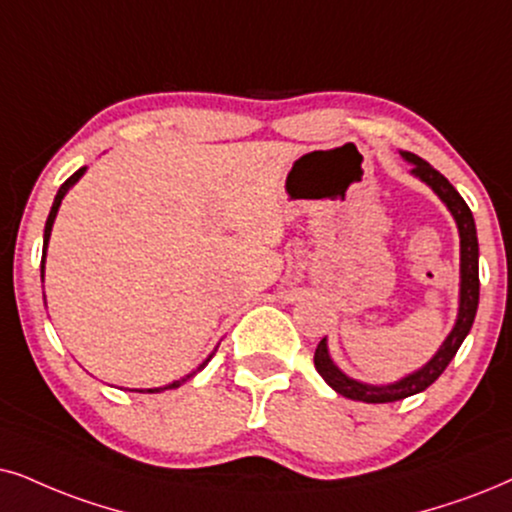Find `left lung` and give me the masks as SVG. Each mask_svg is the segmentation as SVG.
<instances>
[{
    "mask_svg": "<svg viewBox=\"0 0 512 512\" xmlns=\"http://www.w3.org/2000/svg\"><path fill=\"white\" fill-rule=\"evenodd\" d=\"M401 158L411 165V174L416 179L423 181L425 186H430L432 193L442 200L446 210L454 217L458 238H461V286H458V314L456 323L446 335L442 345L430 361H425L423 366L416 371L406 373L404 378L394 380L387 385H371L361 383V380L347 375L342 368L331 359L328 352V340L323 338L314 352V366L316 371L335 392L342 397L354 399V401H366V404H387V401H399L418 394L435 383L439 375L444 373V368L449 366V361L456 357L458 347L463 345L465 335L470 333L472 321H475L477 304H480V245H477V229L475 219L465 200L461 198L454 186L449 184V179L444 174H439L430 163H425L423 158H418L416 153L401 151Z\"/></svg>",
    "mask_w": 512,
    "mask_h": 512,
    "instance_id": "obj_1",
    "label": "left lung"
}]
</instances>
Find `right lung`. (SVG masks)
I'll list each match as a JSON object with an SVG mask.
<instances>
[{
  "instance_id": "right-lung-1",
  "label": "right lung",
  "mask_w": 512,
  "mask_h": 512,
  "mask_svg": "<svg viewBox=\"0 0 512 512\" xmlns=\"http://www.w3.org/2000/svg\"><path fill=\"white\" fill-rule=\"evenodd\" d=\"M87 172V167H80V170H77L73 177H68L66 181H63V186L61 189H58V193H56V198H54V205H51V212H49V217H47V224H44V245H42V267H40V271H42V281H44V262H47V248H49V238H51V229H54V219H56V215H58V208H61V200L66 198V193L73 189V186L77 184V181L82 179V174ZM44 300H47V297H44ZM47 304V302H44ZM217 352V349H215ZM215 352H210L208 354V359L203 361V364H198V368H193L191 373H186L184 378H179V380H174V383H170V385H163V387H151V390H146V392H165V390H174V387H179V385H184L186 380H191L193 375H196L198 371H203L205 366H208V361L215 357ZM137 392H144V390H137Z\"/></svg>"
}]
</instances>
